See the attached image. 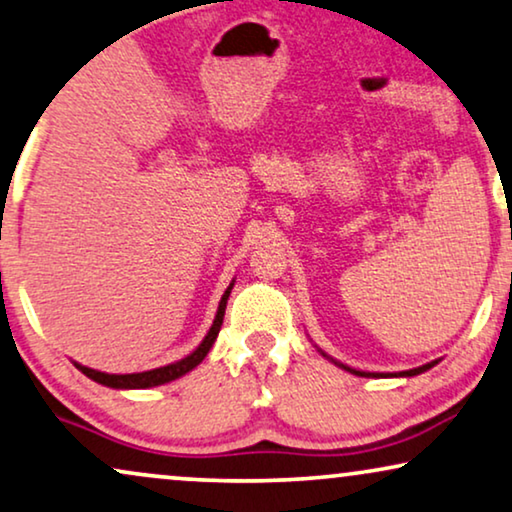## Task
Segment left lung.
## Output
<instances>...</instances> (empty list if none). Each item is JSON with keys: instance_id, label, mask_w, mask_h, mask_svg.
<instances>
[{"instance_id": "1", "label": "left lung", "mask_w": 512, "mask_h": 512, "mask_svg": "<svg viewBox=\"0 0 512 512\" xmlns=\"http://www.w3.org/2000/svg\"><path fill=\"white\" fill-rule=\"evenodd\" d=\"M435 365V360L433 363H428V365H421V367H414V370H407V372H400V377H414V374H421V372H426V370H431V367ZM344 370H349V372H353V374H358V377H377V374H370V372H358V370H351V367H346V365H342ZM381 377V374H379Z\"/></svg>"}]
</instances>
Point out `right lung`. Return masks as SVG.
Masks as SVG:
<instances>
[{
    "instance_id": "obj_1",
    "label": "right lung",
    "mask_w": 512,
    "mask_h": 512,
    "mask_svg": "<svg viewBox=\"0 0 512 512\" xmlns=\"http://www.w3.org/2000/svg\"><path fill=\"white\" fill-rule=\"evenodd\" d=\"M231 288H234V283H231L229 288L224 290V295L220 299V306H217V316L213 320V327L208 330L206 339H203V342L199 344V349H196L194 353H189L187 358L177 360V363H173V365L156 367V370L138 372V374H105V372L91 370V367H84V365H77V367L86 374L88 379L98 381V384L109 386V388H149V386H161V384H166V381H173L177 377H182V374L194 370V367L208 356L210 346H213L217 335H220V327H222V320H224V309H227V299H229Z\"/></svg>"
}]
</instances>
